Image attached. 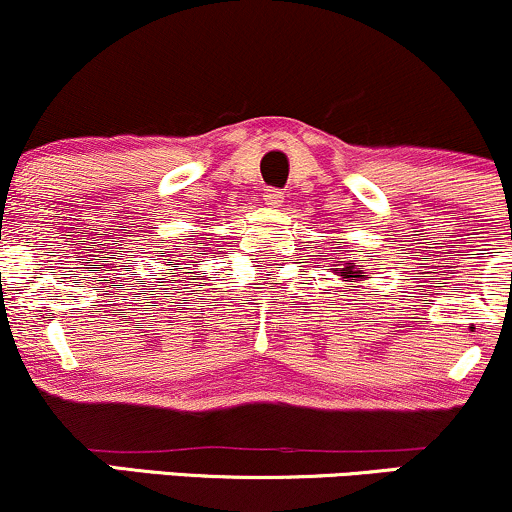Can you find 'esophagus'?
Here are the masks:
<instances>
[{
	"instance_id": "1",
	"label": "esophagus",
	"mask_w": 512,
	"mask_h": 512,
	"mask_svg": "<svg viewBox=\"0 0 512 512\" xmlns=\"http://www.w3.org/2000/svg\"><path fill=\"white\" fill-rule=\"evenodd\" d=\"M264 197V204H269V207H281V202H284V192L279 190V187H267V190L262 192Z\"/></svg>"
}]
</instances>
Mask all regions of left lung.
I'll use <instances>...</instances> for the list:
<instances>
[{"instance_id": "left-lung-1", "label": "left lung", "mask_w": 512, "mask_h": 512, "mask_svg": "<svg viewBox=\"0 0 512 512\" xmlns=\"http://www.w3.org/2000/svg\"><path fill=\"white\" fill-rule=\"evenodd\" d=\"M354 269H358V264H351V267L342 269V276H346V279H349V276H363V272H354Z\"/></svg>"}]
</instances>
